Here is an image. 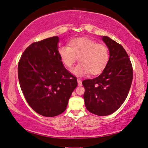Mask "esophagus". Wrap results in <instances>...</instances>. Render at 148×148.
Wrapping results in <instances>:
<instances>
[{
    "mask_svg": "<svg viewBox=\"0 0 148 148\" xmlns=\"http://www.w3.org/2000/svg\"><path fill=\"white\" fill-rule=\"evenodd\" d=\"M77 81H78V86H82V80H80V78L77 79Z\"/></svg>",
    "mask_w": 148,
    "mask_h": 148,
    "instance_id": "obj_1",
    "label": "esophagus"
}]
</instances>
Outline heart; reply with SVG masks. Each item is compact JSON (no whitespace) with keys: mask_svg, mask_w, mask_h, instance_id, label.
I'll use <instances>...</instances> for the list:
<instances>
[{"mask_svg":"<svg viewBox=\"0 0 148 148\" xmlns=\"http://www.w3.org/2000/svg\"><path fill=\"white\" fill-rule=\"evenodd\" d=\"M58 53L62 62L68 69L73 67L79 58L80 63L72 70V72L78 76L88 73L91 75L100 74L110 60L108 47L88 38L72 39L68 46L59 48Z\"/></svg>","mask_w":148,"mask_h":148,"instance_id":"1","label":"heart"}]
</instances>
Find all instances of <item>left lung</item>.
I'll return each mask as SVG.
<instances>
[{"label": "left lung", "mask_w": 148, "mask_h": 148, "mask_svg": "<svg viewBox=\"0 0 148 148\" xmlns=\"http://www.w3.org/2000/svg\"><path fill=\"white\" fill-rule=\"evenodd\" d=\"M102 40L109 48V62L100 76L82 82L86 108L101 116L114 113L122 106L133 80V68L123 46L108 36Z\"/></svg>", "instance_id": "1"}]
</instances>
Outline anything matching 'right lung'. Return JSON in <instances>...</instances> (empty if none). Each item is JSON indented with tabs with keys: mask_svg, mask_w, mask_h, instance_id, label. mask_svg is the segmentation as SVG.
<instances>
[{
	"mask_svg": "<svg viewBox=\"0 0 148 148\" xmlns=\"http://www.w3.org/2000/svg\"><path fill=\"white\" fill-rule=\"evenodd\" d=\"M58 36L35 42L26 48L18 65L20 86L36 113L58 116L66 109L77 78L66 69L58 53Z\"/></svg>",
	"mask_w": 148,
	"mask_h": 148,
	"instance_id": "add662e5",
	"label": "right lung"
}]
</instances>
